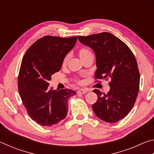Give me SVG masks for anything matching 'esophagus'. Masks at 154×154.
Returning a JSON list of instances; mask_svg holds the SVG:
<instances>
[{
	"label": "esophagus",
	"mask_w": 154,
	"mask_h": 154,
	"mask_svg": "<svg viewBox=\"0 0 154 154\" xmlns=\"http://www.w3.org/2000/svg\"><path fill=\"white\" fill-rule=\"evenodd\" d=\"M86 92H88V90H85V89L79 90H78V92H77L78 94H85Z\"/></svg>",
	"instance_id": "1"
}]
</instances>
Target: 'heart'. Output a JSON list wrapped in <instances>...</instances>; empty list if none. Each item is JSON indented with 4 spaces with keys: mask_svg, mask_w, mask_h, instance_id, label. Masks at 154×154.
Here are the masks:
<instances>
[{
    "mask_svg": "<svg viewBox=\"0 0 154 154\" xmlns=\"http://www.w3.org/2000/svg\"><path fill=\"white\" fill-rule=\"evenodd\" d=\"M78 53H79V56L82 60L85 58V57L88 56V55H90V54H92L90 51H89L88 49H85V48H82L79 49V51ZM68 60H69V56H65L64 58L63 59V61H62V66H66L68 62Z\"/></svg>",
    "mask_w": 154,
    "mask_h": 154,
    "instance_id": "heart-1",
    "label": "heart"
}]
</instances>
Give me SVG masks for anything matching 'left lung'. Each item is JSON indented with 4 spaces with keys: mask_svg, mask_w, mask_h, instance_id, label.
Returning <instances> with one entry per match:
<instances>
[{
    "mask_svg": "<svg viewBox=\"0 0 154 154\" xmlns=\"http://www.w3.org/2000/svg\"><path fill=\"white\" fill-rule=\"evenodd\" d=\"M78 39L94 51L97 67L95 77L111 79L107 94L94 90L98 96L92 105L94 112L106 122L121 120L133 107L139 90L140 74L133 53L123 41L109 32L78 36Z\"/></svg>",
    "mask_w": 154,
    "mask_h": 154,
    "instance_id": "obj_1",
    "label": "left lung"
}]
</instances>
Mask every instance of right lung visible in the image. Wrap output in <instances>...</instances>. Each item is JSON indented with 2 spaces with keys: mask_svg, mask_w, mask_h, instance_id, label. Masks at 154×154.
<instances>
[{
  "mask_svg": "<svg viewBox=\"0 0 154 154\" xmlns=\"http://www.w3.org/2000/svg\"><path fill=\"white\" fill-rule=\"evenodd\" d=\"M77 40V36H43L34 43L23 57L18 90L29 116L41 126H51L66 118L68 100L76 94L70 89H49L48 82L60 70L63 59Z\"/></svg>",
  "mask_w": 154,
  "mask_h": 154,
  "instance_id": "obj_1",
  "label": "right lung"
}]
</instances>
